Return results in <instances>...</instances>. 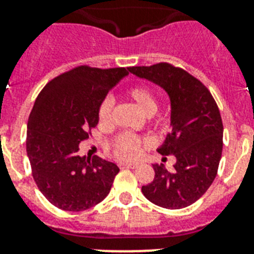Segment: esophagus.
Listing matches in <instances>:
<instances>
[{
    "mask_svg": "<svg viewBox=\"0 0 254 254\" xmlns=\"http://www.w3.org/2000/svg\"><path fill=\"white\" fill-rule=\"evenodd\" d=\"M120 167H130V169H134V167H137L138 165L137 163H129V162H120L119 163Z\"/></svg>",
    "mask_w": 254,
    "mask_h": 254,
    "instance_id": "obj_1",
    "label": "esophagus"
}]
</instances>
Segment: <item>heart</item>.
Wrapping results in <instances>:
<instances>
[{
    "instance_id": "obj_1",
    "label": "heart",
    "mask_w": 254,
    "mask_h": 254,
    "mask_svg": "<svg viewBox=\"0 0 254 254\" xmlns=\"http://www.w3.org/2000/svg\"><path fill=\"white\" fill-rule=\"evenodd\" d=\"M127 93L130 96V99L137 104V107L147 116L154 115L158 109L157 99L149 88L143 87V85H137V87L130 88ZM113 104H115V99L111 95H108L100 104L99 121L104 125L111 123ZM146 143L147 139L139 138L137 135L129 134V133H124L115 139L112 147H113V153L117 158L124 159V161H133L141 155L143 145H146Z\"/></svg>"
}]
</instances>
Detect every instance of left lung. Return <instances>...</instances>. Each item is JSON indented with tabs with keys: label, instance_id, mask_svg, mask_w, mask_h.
I'll use <instances>...</instances> for the list:
<instances>
[{
	"label": "left lung",
	"instance_id": "left-lung-1",
	"mask_svg": "<svg viewBox=\"0 0 254 254\" xmlns=\"http://www.w3.org/2000/svg\"><path fill=\"white\" fill-rule=\"evenodd\" d=\"M127 71L163 88L171 105V131L157 150L175 155L177 162L171 173L163 163L153 165L155 177L142 186V193L163 208L189 207L204 195L217 174L223 150L219 108L200 81L169 63L129 67Z\"/></svg>",
	"mask_w": 254,
	"mask_h": 254
}]
</instances>
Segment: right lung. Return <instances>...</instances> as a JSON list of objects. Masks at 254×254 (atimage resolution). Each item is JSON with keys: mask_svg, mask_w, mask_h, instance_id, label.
I'll use <instances>...</instances> for the list:
<instances>
[{"mask_svg": "<svg viewBox=\"0 0 254 254\" xmlns=\"http://www.w3.org/2000/svg\"><path fill=\"white\" fill-rule=\"evenodd\" d=\"M127 68L80 65L59 75L38 95L27 121L26 151L34 181L47 200L64 211H84L109 193L119 166L77 154L99 123V107Z\"/></svg>", "mask_w": 254, "mask_h": 254, "instance_id": "1", "label": "right lung"}]
</instances>
